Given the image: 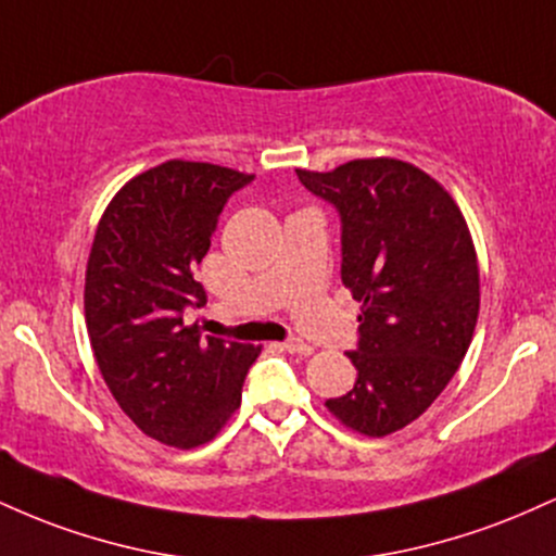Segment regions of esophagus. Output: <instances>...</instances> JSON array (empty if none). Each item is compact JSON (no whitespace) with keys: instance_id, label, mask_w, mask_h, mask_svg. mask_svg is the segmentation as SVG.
<instances>
[{"instance_id":"esophagus-1","label":"esophagus","mask_w":556,"mask_h":556,"mask_svg":"<svg viewBox=\"0 0 556 556\" xmlns=\"http://www.w3.org/2000/svg\"><path fill=\"white\" fill-rule=\"evenodd\" d=\"M279 348L287 350V353H295V355H311V353H314V348H311V344L303 342V340H287V342L279 344Z\"/></svg>"}]
</instances>
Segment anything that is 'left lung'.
Wrapping results in <instances>:
<instances>
[{
  "instance_id": "left-lung-1",
  "label": "left lung",
  "mask_w": 556,
  "mask_h": 556,
  "mask_svg": "<svg viewBox=\"0 0 556 556\" xmlns=\"http://www.w3.org/2000/svg\"><path fill=\"white\" fill-rule=\"evenodd\" d=\"M342 222V285L361 303L358 379L329 413L387 437L424 416L468 353L478 321V261L468 225L433 177L400 159L295 169Z\"/></svg>"
}]
</instances>
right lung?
Returning <instances> with one entry per match:
<instances>
[{"instance_id": "obj_1", "label": "right lung", "mask_w": 556, "mask_h": 556, "mask_svg": "<svg viewBox=\"0 0 556 556\" xmlns=\"http://www.w3.org/2000/svg\"><path fill=\"white\" fill-rule=\"evenodd\" d=\"M251 180L219 164L172 159L132 177L96 227L86 269L93 358L127 418L180 450L219 433L261 353L182 324L185 308L206 303L193 269L216 219Z\"/></svg>"}]
</instances>
